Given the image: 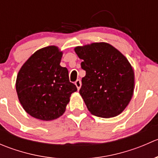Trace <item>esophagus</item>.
Returning a JSON list of instances; mask_svg holds the SVG:
<instances>
[{"label": "esophagus", "instance_id": "obj_1", "mask_svg": "<svg viewBox=\"0 0 158 158\" xmlns=\"http://www.w3.org/2000/svg\"><path fill=\"white\" fill-rule=\"evenodd\" d=\"M75 84H76V87H77V89H78V90H79V89L81 88V85H82V82H81L80 79H77V80L76 81V82H75Z\"/></svg>", "mask_w": 158, "mask_h": 158}]
</instances>
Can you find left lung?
Instances as JSON below:
<instances>
[{"mask_svg":"<svg viewBox=\"0 0 158 158\" xmlns=\"http://www.w3.org/2000/svg\"><path fill=\"white\" fill-rule=\"evenodd\" d=\"M85 71L79 94L91 114L102 118L118 115L130 102L135 74L126 57L107 43L76 47Z\"/></svg>","mask_w":158,"mask_h":158,"instance_id":"8db88e82","label":"left lung"}]
</instances>
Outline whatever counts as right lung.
I'll use <instances>...</instances> for the list:
<instances>
[{"mask_svg":"<svg viewBox=\"0 0 158 158\" xmlns=\"http://www.w3.org/2000/svg\"><path fill=\"white\" fill-rule=\"evenodd\" d=\"M63 52L56 46L35 52L25 62L16 80V90L23 109L44 121L58 118L66 111L77 88L69 82V72L60 65Z\"/></svg>","mask_w":158,"mask_h":158,"instance_id":"right-lung-1","label":"right lung"}]
</instances>
